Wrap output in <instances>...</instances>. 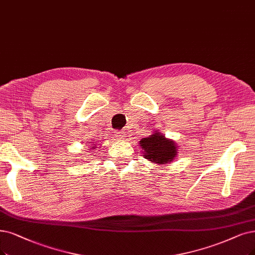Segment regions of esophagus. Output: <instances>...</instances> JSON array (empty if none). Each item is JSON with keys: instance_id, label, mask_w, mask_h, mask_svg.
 Here are the masks:
<instances>
[{"instance_id": "34e87169", "label": "esophagus", "mask_w": 255, "mask_h": 255, "mask_svg": "<svg viewBox=\"0 0 255 255\" xmlns=\"http://www.w3.org/2000/svg\"><path fill=\"white\" fill-rule=\"evenodd\" d=\"M123 135H124V132H123V131H116L115 132L116 138H122Z\"/></svg>"}]
</instances>
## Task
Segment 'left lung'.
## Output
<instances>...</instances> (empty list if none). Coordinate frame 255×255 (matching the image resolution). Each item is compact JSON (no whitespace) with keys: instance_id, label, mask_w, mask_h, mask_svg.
<instances>
[{"instance_id":"obj_1","label":"left lung","mask_w":255,"mask_h":255,"mask_svg":"<svg viewBox=\"0 0 255 255\" xmlns=\"http://www.w3.org/2000/svg\"><path fill=\"white\" fill-rule=\"evenodd\" d=\"M144 157L150 162L164 165L172 162L177 154V147L173 140L165 137L161 132H154L139 140Z\"/></svg>"}]
</instances>
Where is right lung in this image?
I'll return each instance as SVG.
<instances>
[{"mask_svg":"<svg viewBox=\"0 0 255 255\" xmlns=\"http://www.w3.org/2000/svg\"><path fill=\"white\" fill-rule=\"evenodd\" d=\"M96 148H97V146H96V145H92V147L89 149V152H92V150H93V149H96Z\"/></svg>","mask_w":255,"mask_h":255,"instance_id":"obj_1","label":"right lung"}]
</instances>
